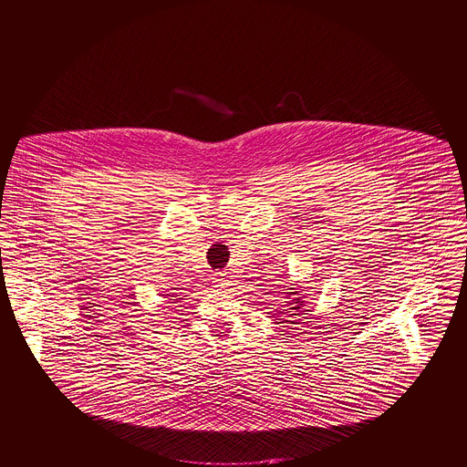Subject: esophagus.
<instances>
[{
    "instance_id": "34e87169",
    "label": "esophagus",
    "mask_w": 467,
    "mask_h": 467,
    "mask_svg": "<svg viewBox=\"0 0 467 467\" xmlns=\"http://www.w3.org/2000/svg\"><path fill=\"white\" fill-rule=\"evenodd\" d=\"M214 282H216L218 285H225V284H227L225 273H222V271H220V273H216V275H214Z\"/></svg>"
}]
</instances>
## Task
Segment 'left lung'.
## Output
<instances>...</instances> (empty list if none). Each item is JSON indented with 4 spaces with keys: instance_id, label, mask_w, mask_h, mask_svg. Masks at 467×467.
I'll use <instances>...</instances> for the list:
<instances>
[{
    "instance_id": "8db88e82",
    "label": "left lung",
    "mask_w": 467,
    "mask_h": 467,
    "mask_svg": "<svg viewBox=\"0 0 467 467\" xmlns=\"http://www.w3.org/2000/svg\"><path fill=\"white\" fill-rule=\"evenodd\" d=\"M295 293H296V291H295ZM289 295H291V293H289ZM302 302H304V300H300V298H295V304H293V307H289V309H293V314H291V316H298L296 312H298V309H300ZM287 323H293V321H287Z\"/></svg>"
}]
</instances>
